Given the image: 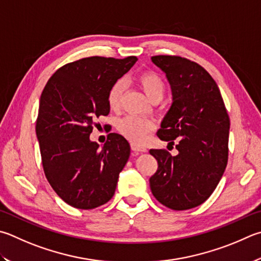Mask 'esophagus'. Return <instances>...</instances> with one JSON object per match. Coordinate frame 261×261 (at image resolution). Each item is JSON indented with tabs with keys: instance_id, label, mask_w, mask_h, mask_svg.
Instances as JSON below:
<instances>
[{
	"instance_id": "34e87169",
	"label": "esophagus",
	"mask_w": 261,
	"mask_h": 261,
	"mask_svg": "<svg viewBox=\"0 0 261 261\" xmlns=\"http://www.w3.org/2000/svg\"><path fill=\"white\" fill-rule=\"evenodd\" d=\"M131 148H132V150H135V151H141V153H143V151H146L147 150V148L146 147H144V146H140V145H138V144H135V143H132L131 144Z\"/></svg>"
}]
</instances>
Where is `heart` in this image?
I'll return each mask as SVG.
<instances>
[{
	"label": "heart",
	"instance_id": "heart-1",
	"mask_svg": "<svg viewBox=\"0 0 261 261\" xmlns=\"http://www.w3.org/2000/svg\"><path fill=\"white\" fill-rule=\"evenodd\" d=\"M136 82L143 89L147 98L153 102L155 100H161L165 92V83L159 74L155 72H144L136 77ZM123 93H124V84L122 81H117L112 85L107 94L108 106L112 111H117L122 105ZM153 123L145 118L127 116L122 118L118 122L117 129L120 134L123 135L132 143H143L148 132L153 130Z\"/></svg>",
	"mask_w": 261,
	"mask_h": 261
}]
</instances>
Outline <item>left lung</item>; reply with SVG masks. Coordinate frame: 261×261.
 <instances>
[{
	"mask_svg": "<svg viewBox=\"0 0 261 261\" xmlns=\"http://www.w3.org/2000/svg\"><path fill=\"white\" fill-rule=\"evenodd\" d=\"M167 74L172 105L158 136L174 145L178 155L150 149L159 168L149 178L153 195L172 210H188L210 197L228 161L229 116L220 90L206 70L179 56H154Z\"/></svg>",
	"mask_w": 261,
	"mask_h": 261,
	"instance_id": "8db88e82",
	"label": "left lung"
}]
</instances>
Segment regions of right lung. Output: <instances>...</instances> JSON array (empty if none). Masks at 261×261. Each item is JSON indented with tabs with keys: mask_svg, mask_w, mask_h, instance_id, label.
I'll list each match as a JSON object with an SVG mask.
<instances>
[{
	"mask_svg": "<svg viewBox=\"0 0 261 261\" xmlns=\"http://www.w3.org/2000/svg\"><path fill=\"white\" fill-rule=\"evenodd\" d=\"M124 59L88 57L57 69L40 99L36 136L44 174L67 204L82 210L105 204L130 156L124 137L110 134L102 148L90 140L97 118L110 114L112 85L135 65Z\"/></svg>",
	"mask_w": 261,
	"mask_h": 261,
	"instance_id": "1",
	"label": "right lung"
}]
</instances>
